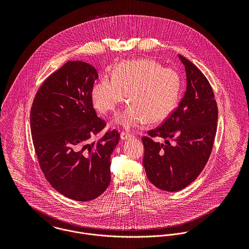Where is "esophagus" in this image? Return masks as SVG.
Listing matches in <instances>:
<instances>
[{
  "instance_id": "1",
  "label": "esophagus",
  "mask_w": 249,
  "mask_h": 249,
  "mask_svg": "<svg viewBox=\"0 0 249 249\" xmlns=\"http://www.w3.org/2000/svg\"><path fill=\"white\" fill-rule=\"evenodd\" d=\"M120 137H121V140H128V139H131L133 138V136L129 133H126V132H122L120 134Z\"/></svg>"
}]
</instances>
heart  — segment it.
I'll return each mask as SVG.
<instances>
[{
    "label": "heart",
    "instance_id": "b5f03b06",
    "mask_svg": "<svg viewBox=\"0 0 249 249\" xmlns=\"http://www.w3.org/2000/svg\"><path fill=\"white\" fill-rule=\"evenodd\" d=\"M181 80L178 72L164 68L152 59L124 61L112 70V78L104 77L91 91L95 107L102 113L115 112L125 100L126 108L116 124L130 129L148 122L166 121L178 107Z\"/></svg>",
    "mask_w": 249,
    "mask_h": 249
}]
</instances>
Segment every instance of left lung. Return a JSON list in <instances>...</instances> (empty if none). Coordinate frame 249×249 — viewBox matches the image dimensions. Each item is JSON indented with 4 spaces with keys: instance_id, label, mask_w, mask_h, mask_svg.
<instances>
[{
    "instance_id": "left-lung-1",
    "label": "left lung",
    "mask_w": 249,
    "mask_h": 249,
    "mask_svg": "<svg viewBox=\"0 0 249 249\" xmlns=\"http://www.w3.org/2000/svg\"><path fill=\"white\" fill-rule=\"evenodd\" d=\"M187 88L173 114L148 135L165 143L142 137V165L148 180L167 192H178L190 185L205 167L216 131L217 107L205 75L184 56Z\"/></svg>"
}]
</instances>
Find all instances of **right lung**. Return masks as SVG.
Masks as SVG:
<instances>
[{"label": "right lung", "instance_id": "right-lung-1", "mask_svg": "<svg viewBox=\"0 0 249 249\" xmlns=\"http://www.w3.org/2000/svg\"><path fill=\"white\" fill-rule=\"evenodd\" d=\"M98 77L92 65L68 61L45 80L31 111L33 141L45 177L58 193L76 201H90L107 190L110 156L120 141L112 130L89 142L106 126L91 97Z\"/></svg>", "mask_w": 249, "mask_h": 249}]
</instances>
